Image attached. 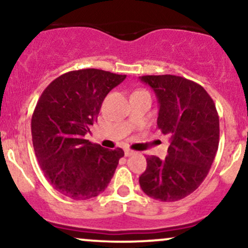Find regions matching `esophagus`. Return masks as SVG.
<instances>
[{"mask_svg":"<svg viewBox=\"0 0 248 248\" xmlns=\"http://www.w3.org/2000/svg\"><path fill=\"white\" fill-rule=\"evenodd\" d=\"M133 154H134L133 150H130V149H124V156H130V155H133Z\"/></svg>","mask_w":248,"mask_h":248,"instance_id":"1","label":"esophagus"}]
</instances>
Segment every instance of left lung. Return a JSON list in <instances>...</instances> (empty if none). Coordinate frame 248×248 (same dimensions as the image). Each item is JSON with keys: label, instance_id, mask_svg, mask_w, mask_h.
Here are the masks:
<instances>
[{"label": "left lung", "instance_id": "obj_1", "mask_svg": "<svg viewBox=\"0 0 248 248\" xmlns=\"http://www.w3.org/2000/svg\"><path fill=\"white\" fill-rule=\"evenodd\" d=\"M157 96V127L170 136L164 160L147 156L139 178L146 195L161 202L183 199L209 173L219 144V116L209 93L183 77L142 76Z\"/></svg>", "mask_w": 248, "mask_h": 248}]
</instances>
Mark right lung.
Returning <instances> with one entry per match:
<instances>
[{
	"label": "right lung",
	"mask_w": 248,
	"mask_h": 248,
	"mask_svg": "<svg viewBox=\"0 0 248 248\" xmlns=\"http://www.w3.org/2000/svg\"><path fill=\"white\" fill-rule=\"evenodd\" d=\"M126 76L98 69L71 71L43 91L31 119L37 161L53 187L73 199L105 191L121 148L108 150L85 139L98 120L102 101Z\"/></svg>",
	"instance_id": "right-lung-1"
}]
</instances>
